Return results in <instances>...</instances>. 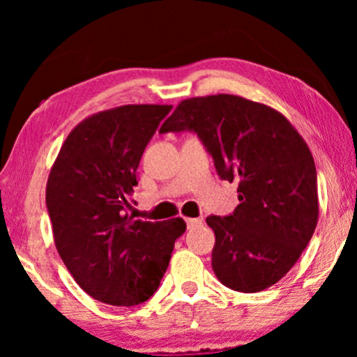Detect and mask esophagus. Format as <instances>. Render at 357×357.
Here are the masks:
<instances>
[{"mask_svg": "<svg viewBox=\"0 0 357 357\" xmlns=\"http://www.w3.org/2000/svg\"><path fill=\"white\" fill-rule=\"evenodd\" d=\"M185 222H187L188 227H197V226H202L203 219H199V218H185Z\"/></svg>", "mask_w": 357, "mask_h": 357, "instance_id": "1", "label": "esophagus"}]
</instances>
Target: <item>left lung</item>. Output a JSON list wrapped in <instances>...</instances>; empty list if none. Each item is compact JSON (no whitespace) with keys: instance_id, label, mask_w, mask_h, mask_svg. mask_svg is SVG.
<instances>
[{"instance_id":"left-lung-1","label":"left lung","mask_w":357,"mask_h":357,"mask_svg":"<svg viewBox=\"0 0 357 357\" xmlns=\"http://www.w3.org/2000/svg\"><path fill=\"white\" fill-rule=\"evenodd\" d=\"M185 130L199 136L219 177L238 182L236 211L206 218L216 236L214 275L241 292L276 284L299 260L319 221L309 146L280 112L232 94L182 100L159 133Z\"/></svg>"}]
</instances>
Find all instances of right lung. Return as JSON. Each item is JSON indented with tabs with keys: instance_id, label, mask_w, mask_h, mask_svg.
<instances>
[{
	"instance_id": "1",
	"label": "right lung",
	"mask_w": 357,
	"mask_h": 357,
	"mask_svg": "<svg viewBox=\"0 0 357 357\" xmlns=\"http://www.w3.org/2000/svg\"><path fill=\"white\" fill-rule=\"evenodd\" d=\"M172 105L135 104L77 123L47 180L53 241L81 289L116 307L138 305L159 287L182 218L141 221L125 211L141 155Z\"/></svg>"
}]
</instances>
